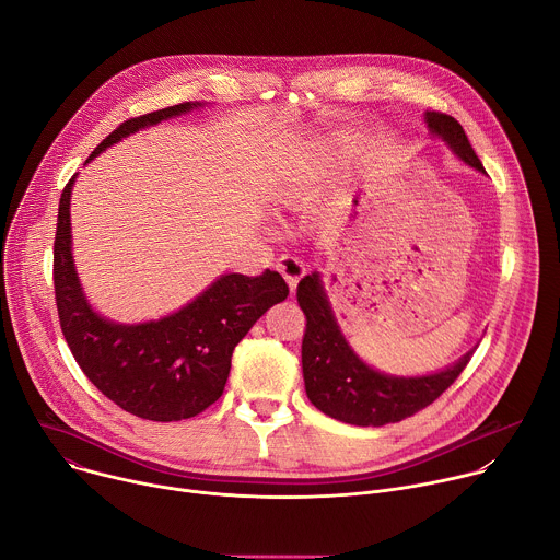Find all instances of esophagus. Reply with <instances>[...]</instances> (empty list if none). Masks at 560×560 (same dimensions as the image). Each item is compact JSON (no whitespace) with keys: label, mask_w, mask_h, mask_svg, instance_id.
I'll return each mask as SVG.
<instances>
[{"label":"esophagus","mask_w":560,"mask_h":560,"mask_svg":"<svg viewBox=\"0 0 560 560\" xmlns=\"http://www.w3.org/2000/svg\"><path fill=\"white\" fill-rule=\"evenodd\" d=\"M277 270L283 275V279L288 281L290 290L296 288V283L301 281V277L305 275V264L299 259V257H290V255H283L277 259Z\"/></svg>","instance_id":"34e87169"}]
</instances>
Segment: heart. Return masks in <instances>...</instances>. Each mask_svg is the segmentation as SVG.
I'll return each mask as SVG.
<instances>
[{
    "instance_id": "1",
    "label": "heart",
    "mask_w": 560,
    "mask_h": 560,
    "mask_svg": "<svg viewBox=\"0 0 560 560\" xmlns=\"http://www.w3.org/2000/svg\"><path fill=\"white\" fill-rule=\"evenodd\" d=\"M296 195H299V186L292 184V182L279 184V186L275 188V192H272L275 201H279V203H288V201H292Z\"/></svg>"
}]
</instances>
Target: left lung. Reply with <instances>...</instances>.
<instances>
[{"instance_id":"1","label":"left lung","mask_w":560,"mask_h":560,"mask_svg":"<svg viewBox=\"0 0 560 560\" xmlns=\"http://www.w3.org/2000/svg\"><path fill=\"white\" fill-rule=\"evenodd\" d=\"M425 124L467 166L486 173L454 117L432 110L425 113ZM296 301L307 322L301 343L305 394L316 410L350 425L381 428L417 415L458 378L474 354L469 350L454 365L425 376L383 374L363 363L346 341L318 272L299 281Z\"/></svg>"}]
</instances>
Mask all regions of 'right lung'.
I'll return each mask as SVG.
<instances>
[{"label": "right lung", "instance_id": "right-lung-1", "mask_svg": "<svg viewBox=\"0 0 560 560\" xmlns=\"http://www.w3.org/2000/svg\"><path fill=\"white\" fill-rule=\"evenodd\" d=\"M201 106L184 102L128 119L93 150L91 159L141 128ZM74 177L59 199L52 248L59 326L74 361L102 394L135 417L162 423L197 417L223 394L236 343L266 310L288 296L283 277L275 270L259 277L221 275L197 299L159 322H108L89 303L72 261L70 192Z\"/></svg>", "mask_w": 560, "mask_h": 560}]
</instances>
